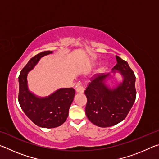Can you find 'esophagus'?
I'll return each instance as SVG.
<instances>
[{"mask_svg":"<svg viewBox=\"0 0 159 159\" xmlns=\"http://www.w3.org/2000/svg\"><path fill=\"white\" fill-rule=\"evenodd\" d=\"M76 92L78 93H83L84 92V88H83V86H80L79 85L76 87Z\"/></svg>","mask_w":159,"mask_h":159,"instance_id":"1","label":"esophagus"}]
</instances>
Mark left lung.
<instances>
[{
  "label": "left lung",
  "instance_id": "8db88e82",
  "mask_svg": "<svg viewBox=\"0 0 159 159\" xmlns=\"http://www.w3.org/2000/svg\"><path fill=\"white\" fill-rule=\"evenodd\" d=\"M116 64L111 73L96 76L88 85L85 94L88 102L85 114L90 121L102 128L111 127L125 119L136 98L135 76L126 61L116 56ZM116 73L120 81L109 85L108 80Z\"/></svg>",
  "mask_w": 159,
  "mask_h": 159
}]
</instances>
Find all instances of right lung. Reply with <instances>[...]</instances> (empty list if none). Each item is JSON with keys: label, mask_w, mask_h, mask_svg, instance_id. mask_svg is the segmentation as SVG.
Instances as JSON below:
<instances>
[{"label": "right lung", "mask_w": 159, "mask_h": 159, "mask_svg": "<svg viewBox=\"0 0 159 159\" xmlns=\"http://www.w3.org/2000/svg\"><path fill=\"white\" fill-rule=\"evenodd\" d=\"M45 51L31 58L21 70L19 76V103L22 111L35 124L41 128H53L65 122L70 106L74 100L73 88H61L48 96L40 97L29 89L27 76L40 60L52 54Z\"/></svg>", "instance_id": "right-lung-1"}]
</instances>
